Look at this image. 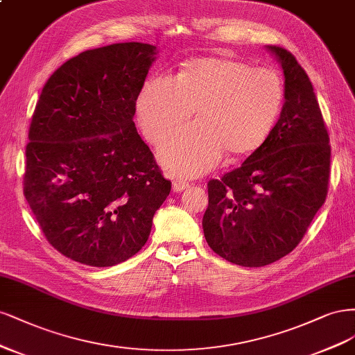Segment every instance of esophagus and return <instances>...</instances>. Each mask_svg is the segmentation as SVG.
Masks as SVG:
<instances>
[{
    "mask_svg": "<svg viewBox=\"0 0 355 355\" xmlns=\"http://www.w3.org/2000/svg\"><path fill=\"white\" fill-rule=\"evenodd\" d=\"M189 187V181H186V180H182V178H175L174 181H173V190L174 191H182V190H186Z\"/></svg>",
    "mask_w": 355,
    "mask_h": 355,
    "instance_id": "obj_1",
    "label": "esophagus"
}]
</instances>
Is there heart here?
Returning <instances> with one entry per match:
<instances>
[{
	"mask_svg": "<svg viewBox=\"0 0 355 355\" xmlns=\"http://www.w3.org/2000/svg\"><path fill=\"white\" fill-rule=\"evenodd\" d=\"M284 101L282 76L268 67L233 59H196L177 76L156 73L137 98V119L146 139L161 144L159 161L180 175H200L220 162L223 152L257 150L270 135Z\"/></svg>",
	"mask_w": 355,
	"mask_h": 355,
	"instance_id": "b5f03b06",
	"label": "heart"
}]
</instances>
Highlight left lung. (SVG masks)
Returning a JSON list of instances; mask_svg holds the SVG:
<instances>
[{
  "label": "left lung",
  "mask_w": 355,
  "mask_h": 355,
  "mask_svg": "<svg viewBox=\"0 0 355 355\" xmlns=\"http://www.w3.org/2000/svg\"><path fill=\"white\" fill-rule=\"evenodd\" d=\"M284 105L270 135L239 168L208 182L205 239L216 255L264 267L298 246L327 196L329 134L310 78L282 47Z\"/></svg>",
  "instance_id": "obj_1"
}]
</instances>
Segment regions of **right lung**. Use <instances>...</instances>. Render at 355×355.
I'll use <instances>...</instances> for the list:
<instances>
[{
  "mask_svg": "<svg viewBox=\"0 0 355 355\" xmlns=\"http://www.w3.org/2000/svg\"><path fill=\"white\" fill-rule=\"evenodd\" d=\"M155 45L87 50L45 83L33 112L24 193L50 245L112 267L146 245L171 191L134 125Z\"/></svg>",
  "mask_w": 355,
  "mask_h": 355,
  "instance_id": "right-lung-1",
  "label": "right lung"
}]
</instances>
